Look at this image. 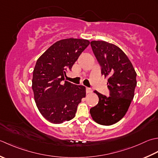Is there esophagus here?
<instances>
[{"label": "esophagus", "instance_id": "34e87169", "mask_svg": "<svg viewBox=\"0 0 158 158\" xmlns=\"http://www.w3.org/2000/svg\"><path fill=\"white\" fill-rule=\"evenodd\" d=\"M92 91H93V90H92L91 88H89V87H86V93H91Z\"/></svg>", "mask_w": 158, "mask_h": 158}]
</instances>
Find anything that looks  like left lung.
Listing matches in <instances>:
<instances>
[{"label":"left lung","instance_id":"left-lung-1","mask_svg":"<svg viewBox=\"0 0 158 158\" xmlns=\"http://www.w3.org/2000/svg\"><path fill=\"white\" fill-rule=\"evenodd\" d=\"M93 52L101 66V73L108 77L109 95L97 91L99 102L90 109L93 119L98 123L111 125L123 118L130 107L136 86V73L123 50L104 41H92Z\"/></svg>","mask_w":158,"mask_h":158}]
</instances>
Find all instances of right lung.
I'll use <instances>...</instances> for the list:
<instances>
[{"label":"right lung","instance_id":"right-lung-1","mask_svg":"<svg viewBox=\"0 0 158 158\" xmlns=\"http://www.w3.org/2000/svg\"><path fill=\"white\" fill-rule=\"evenodd\" d=\"M89 44L83 39L58 41L37 60L32 80L35 101L41 114L51 123L72 119L86 96L85 86L65 81V76Z\"/></svg>","mask_w":158,"mask_h":158}]
</instances>
